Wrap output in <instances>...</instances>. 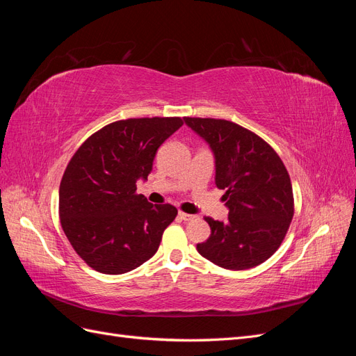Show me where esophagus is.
<instances>
[{
    "instance_id": "esophagus-1",
    "label": "esophagus",
    "mask_w": 356,
    "mask_h": 356,
    "mask_svg": "<svg viewBox=\"0 0 356 356\" xmlns=\"http://www.w3.org/2000/svg\"><path fill=\"white\" fill-rule=\"evenodd\" d=\"M178 217H179L181 220H184V221H191V220H195V218H196L195 215L186 213V212H178Z\"/></svg>"
}]
</instances>
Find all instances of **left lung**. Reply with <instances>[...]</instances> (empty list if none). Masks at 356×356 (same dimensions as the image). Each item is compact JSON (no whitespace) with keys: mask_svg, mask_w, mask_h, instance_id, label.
<instances>
[{"mask_svg":"<svg viewBox=\"0 0 356 356\" xmlns=\"http://www.w3.org/2000/svg\"><path fill=\"white\" fill-rule=\"evenodd\" d=\"M211 148L215 184L225 190L227 221L204 218L211 227L197 251L229 270L264 263L281 246L294 215L293 186L281 157L263 139L229 120L184 117Z\"/></svg>","mask_w":356,"mask_h":356,"instance_id":"1","label":"left lung"}]
</instances>
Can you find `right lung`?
<instances>
[{
  "label": "right lung",
  "mask_w": 356,
  "mask_h": 356,
  "mask_svg": "<svg viewBox=\"0 0 356 356\" xmlns=\"http://www.w3.org/2000/svg\"><path fill=\"white\" fill-rule=\"evenodd\" d=\"M182 123L179 117L114 122L86 139L70 160L59 187L60 224L95 270L122 275L157 252L178 211L136 195V181L147 179L159 147Z\"/></svg>",
  "instance_id": "add662e5"
}]
</instances>
